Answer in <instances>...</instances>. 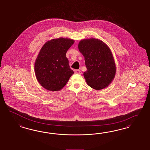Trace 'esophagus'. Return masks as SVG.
Wrapping results in <instances>:
<instances>
[{
    "instance_id": "1",
    "label": "esophagus",
    "mask_w": 150,
    "mask_h": 150,
    "mask_svg": "<svg viewBox=\"0 0 150 150\" xmlns=\"http://www.w3.org/2000/svg\"><path fill=\"white\" fill-rule=\"evenodd\" d=\"M74 71H75V73L76 74L81 75V74H82V71H81V70H75Z\"/></svg>"
}]
</instances>
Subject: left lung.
Returning a JSON list of instances; mask_svg holds the SVG:
<instances>
[{
  "instance_id": "left-lung-1",
  "label": "left lung",
  "mask_w": 150,
  "mask_h": 150,
  "mask_svg": "<svg viewBox=\"0 0 150 150\" xmlns=\"http://www.w3.org/2000/svg\"><path fill=\"white\" fill-rule=\"evenodd\" d=\"M79 50L85 57L87 71L83 75L88 85L96 90L108 87L113 80L116 66L109 47L101 40H81Z\"/></svg>"
}]
</instances>
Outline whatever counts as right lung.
<instances>
[{"label": "right lung", "mask_w": 150, "mask_h": 150, "mask_svg": "<svg viewBox=\"0 0 150 150\" xmlns=\"http://www.w3.org/2000/svg\"><path fill=\"white\" fill-rule=\"evenodd\" d=\"M74 43L72 39L61 38L45 44L35 63L37 80L45 89L61 90L74 74L66 53Z\"/></svg>", "instance_id": "add662e5"}]
</instances>
